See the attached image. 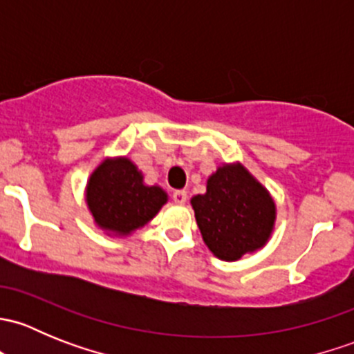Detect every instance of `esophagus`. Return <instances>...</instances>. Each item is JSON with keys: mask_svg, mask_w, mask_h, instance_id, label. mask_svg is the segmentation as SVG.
I'll list each match as a JSON object with an SVG mask.
<instances>
[{"mask_svg": "<svg viewBox=\"0 0 354 354\" xmlns=\"http://www.w3.org/2000/svg\"><path fill=\"white\" fill-rule=\"evenodd\" d=\"M187 192L185 190H176L173 194V200H174V203H178V205H183L185 202H187Z\"/></svg>", "mask_w": 354, "mask_h": 354, "instance_id": "1", "label": "esophagus"}]
</instances>
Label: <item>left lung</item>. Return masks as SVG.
Segmentation results:
<instances>
[{"label": "left lung", "instance_id": "8db88e82", "mask_svg": "<svg viewBox=\"0 0 354 354\" xmlns=\"http://www.w3.org/2000/svg\"><path fill=\"white\" fill-rule=\"evenodd\" d=\"M192 207L205 245L227 262L262 248L276 221L269 192L241 164L221 166L207 180L205 194L192 198Z\"/></svg>", "mask_w": 354, "mask_h": 354}]
</instances>
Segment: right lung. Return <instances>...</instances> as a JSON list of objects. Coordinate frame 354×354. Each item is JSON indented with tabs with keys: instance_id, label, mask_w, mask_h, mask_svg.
Wrapping results in <instances>:
<instances>
[{
	"instance_id": "right-lung-1",
	"label": "right lung",
	"mask_w": 354,
	"mask_h": 354,
	"mask_svg": "<svg viewBox=\"0 0 354 354\" xmlns=\"http://www.w3.org/2000/svg\"><path fill=\"white\" fill-rule=\"evenodd\" d=\"M95 224L116 234L145 226L167 202L162 188L144 185V176L127 157L106 159L92 173L85 194Z\"/></svg>"
}]
</instances>
